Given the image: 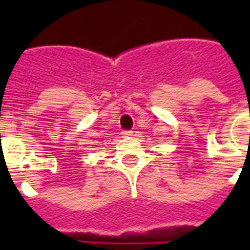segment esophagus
<instances>
[{
  "mask_svg": "<svg viewBox=\"0 0 250 250\" xmlns=\"http://www.w3.org/2000/svg\"><path fill=\"white\" fill-rule=\"evenodd\" d=\"M122 135H123V137L132 136V131H123V132H122Z\"/></svg>",
  "mask_w": 250,
  "mask_h": 250,
  "instance_id": "obj_1",
  "label": "esophagus"
}]
</instances>
